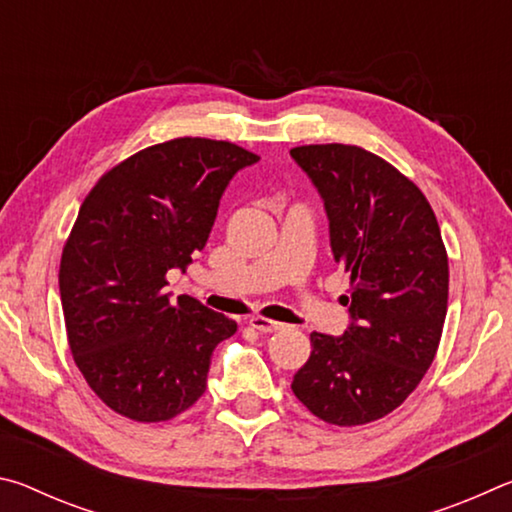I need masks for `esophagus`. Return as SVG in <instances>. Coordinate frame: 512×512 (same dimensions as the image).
Wrapping results in <instances>:
<instances>
[{
  "label": "esophagus",
  "mask_w": 512,
  "mask_h": 512,
  "mask_svg": "<svg viewBox=\"0 0 512 512\" xmlns=\"http://www.w3.org/2000/svg\"><path fill=\"white\" fill-rule=\"evenodd\" d=\"M250 327H255L257 332L271 334V332H280V329H284V323H277V320H268L262 316H253L250 318Z\"/></svg>",
  "instance_id": "esophagus-1"
}]
</instances>
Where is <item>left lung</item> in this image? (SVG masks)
Here are the masks:
<instances>
[{
	"label": "left lung",
	"instance_id": "obj_1",
	"mask_svg": "<svg viewBox=\"0 0 512 512\" xmlns=\"http://www.w3.org/2000/svg\"><path fill=\"white\" fill-rule=\"evenodd\" d=\"M323 198L334 262L350 275V325L311 334L291 391L329 424L354 427L397 409L436 357L449 268L431 205L409 178L359 146L291 149Z\"/></svg>",
	"mask_w": 512,
	"mask_h": 512
}]
</instances>
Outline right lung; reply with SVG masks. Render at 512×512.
I'll return each mask as SVG.
<instances>
[{"label": "right lung", "instance_id": "add662e5", "mask_svg": "<svg viewBox=\"0 0 512 512\" xmlns=\"http://www.w3.org/2000/svg\"><path fill=\"white\" fill-rule=\"evenodd\" d=\"M255 162L237 144L180 137L117 164L83 201L60 300L76 366L112 411L162 422L205 393L212 352L237 323L192 296L171 300L164 275L194 262L230 180Z\"/></svg>", "mask_w": 512, "mask_h": 512}]
</instances>
